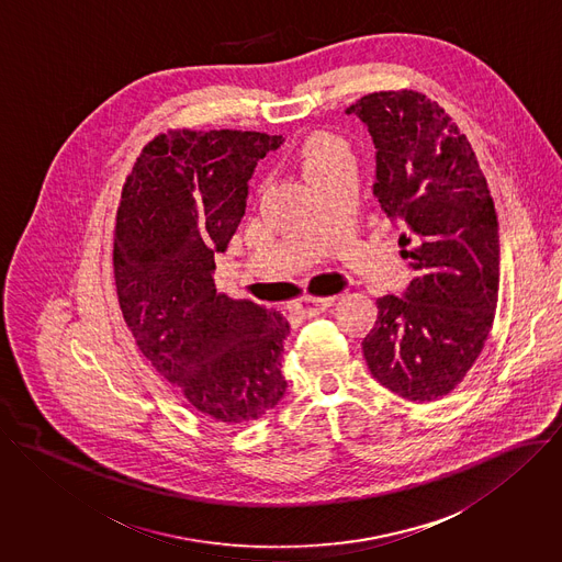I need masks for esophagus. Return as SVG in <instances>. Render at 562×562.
I'll list each match as a JSON object with an SVG mask.
<instances>
[{"label":"esophagus","instance_id":"obj_1","mask_svg":"<svg viewBox=\"0 0 562 562\" xmlns=\"http://www.w3.org/2000/svg\"><path fill=\"white\" fill-rule=\"evenodd\" d=\"M333 304H335V297H313V295H304V297H300V300L293 304V308H295L297 315H302V317H315V315L328 311Z\"/></svg>","mask_w":562,"mask_h":562}]
</instances>
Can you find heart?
Returning <instances> with one entry per match:
<instances>
[{
  "label": "heart",
  "mask_w": 562,
  "mask_h": 562,
  "mask_svg": "<svg viewBox=\"0 0 562 562\" xmlns=\"http://www.w3.org/2000/svg\"><path fill=\"white\" fill-rule=\"evenodd\" d=\"M297 158H300V165H302V171H304L306 180H311L319 173H326L338 165L351 162V154H349L347 143L337 134L324 132V130L311 132L302 140Z\"/></svg>",
  "instance_id": "obj_1"
}]
</instances>
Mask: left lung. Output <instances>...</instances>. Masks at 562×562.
Returning <instances> with one entry per match:
<instances>
[{"instance_id": "1", "label": "left lung", "mask_w": 562, "mask_h": 562, "mask_svg": "<svg viewBox=\"0 0 562 562\" xmlns=\"http://www.w3.org/2000/svg\"><path fill=\"white\" fill-rule=\"evenodd\" d=\"M375 145L373 195L400 222L415 271L404 297L378 300L362 340L371 375L411 402L451 393L493 328L499 234L486 178L467 136L417 91H380L347 109Z\"/></svg>"}]
</instances>
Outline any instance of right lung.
<instances>
[{"label": "right lung", "instance_id": "add662e5", "mask_svg": "<svg viewBox=\"0 0 562 562\" xmlns=\"http://www.w3.org/2000/svg\"><path fill=\"white\" fill-rule=\"evenodd\" d=\"M282 136L169 130L127 176L114 225V284L132 337L151 367L204 417L240 426L284 395L289 322L215 289L247 206V182Z\"/></svg>", "mask_w": 562, "mask_h": 562}]
</instances>
